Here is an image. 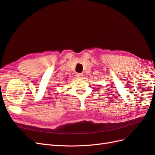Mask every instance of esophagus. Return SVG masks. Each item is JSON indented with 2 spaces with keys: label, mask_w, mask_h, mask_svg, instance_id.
I'll return each mask as SVG.
<instances>
[{
  "label": "esophagus",
  "mask_w": 155,
  "mask_h": 155,
  "mask_svg": "<svg viewBox=\"0 0 155 155\" xmlns=\"http://www.w3.org/2000/svg\"><path fill=\"white\" fill-rule=\"evenodd\" d=\"M83 76V75L81 73H78V74H76V77L78 78H82Z\"/></svg>",
  "instance_id": "esophagus-1"
}]
</instances>
